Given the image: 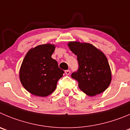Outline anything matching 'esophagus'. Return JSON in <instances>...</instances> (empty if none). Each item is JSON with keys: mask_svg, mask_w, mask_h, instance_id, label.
<instances>
[{"mask_svg": "<svg viewBox=\"0 0 130 130\" xmlns=\"http://www.w3.org/2000/svg\"><path fill=\"white\" fill-rule=\"evenodd\" d=\"M65 72L67 75H69L71 74V71H69V70H67V71H65Z\"/></svg>", "mask_w": 130, "mask_h": 130, "instance_id": "34e87169", "label": "esophagus"}]
</instances>
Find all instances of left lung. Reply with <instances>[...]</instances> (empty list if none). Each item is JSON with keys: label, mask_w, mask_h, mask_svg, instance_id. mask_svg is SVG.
I'll use <instances>...</instances> for the list:
<instances>
[{"label": "left lung", "mask_w": 130, "mask_h": 130, "mask_svg": "<svg viewBox=\"0 0 130 130\" xmlns=\"http://www.w3.org/2000/svg\"><path fill=\"white\" fill-rule=\"evenodd\" d=\"M71 51L77 56L79 68L71 77L78 82L79 88L89 96L103 92L111 81V73L106 56L88 43L70 42Z\"/></svg>", "instance_id": "left-lung-1"}]
</instances>
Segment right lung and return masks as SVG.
I'll use <instances>...</instances> for the list:
<instances>
[{
    "instance_id": "obj_1",
    "label": "right lung",
    "mask_w": 130,
    "mask_h": 130,
    "mask_svg": "<svg viewBox=\"0 0 130 130\" xmlns=\"http://www.w3.org/2000/svg\"><path fill=\"white\" fill-rule=\"evenodd\" d=\"M55 45H40L31 48L20 67L19 76L23 87L36 96L46 97L55 90L64 71L51 58Z\"/></svg>"
}]
</instances>
